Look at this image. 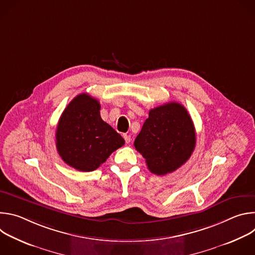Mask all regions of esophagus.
<instances>
[{"label":"esophagus","instance_id":"1","mask_svg":"<svg viewBox=\"0 0 255 255\" xmlns=\"http://www.w3.org/2000/svg\"><path fill=\"white\" fill-rule=\"evenodd\" d=\"M123 137H124V139H125V141H126V143H129L130 141H131V136L129 135V134H123Z\"/></svg>","mask_w":255,"mask_h":255}]
</instances>
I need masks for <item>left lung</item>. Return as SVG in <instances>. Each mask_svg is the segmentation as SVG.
Returning <instances> with one entry per match:
<instances>
[{
  "label": "left lung",
  "mask_w": 255,
  "mask_h": 255,
  "mask_svg": "<svg viewBox=\"0 0 255 255\" xmlns=\"http://www.w3.org/2000/svg\"><path fill=\"white\" fill-rule=\"evenodd\" d=\"M134 146L152 173L164 175L176 170L196 146V131L187 109L174 102L151 109Z\"/></svg>",
  "instance_id": "obj_1"
}]
</instances>
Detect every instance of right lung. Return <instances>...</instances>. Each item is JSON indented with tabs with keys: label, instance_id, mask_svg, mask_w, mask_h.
Wrapping results in <instances>:
<instances>
[{
	"label": "right lung",
	"instance_id": "1",
	"mask_svg": "<svg viewBox=\"0 0 255 255\" xmlns=\"http://www.w3.org/2000/svg\"><path fill=\"white\" fill-rule=\"evenodd\" d=\"M99 101L88 94L72 100L56 129V148L61 159L81 171L97 169L125 140L102 120Z\"/></svg>",
	"mask_w": 255,
	"mask_h": 255
}]
</instances>
